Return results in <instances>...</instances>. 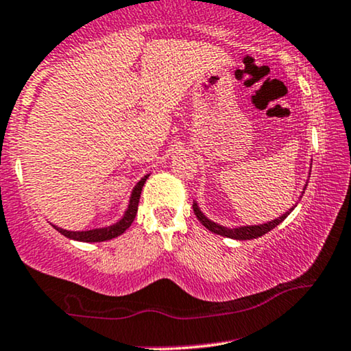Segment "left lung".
Instances as JSON below:
<instances>
[{"label":"left lung","instance_id":"1","mask_svg":"<svg viewBox=\"0 0 351 351\" xmlns=\"http://www.w3.org/2000/svg\"><path fill=\"white\" fill-rule=\"evenodd\" d=\"M311 175V173H309ZM307 186V184H306ZM304 186V189H306ZM304 194V191H302ZM302 194L299 197H302ZM296 206H293L288 213H285L282 216H280L278 219H274V221H269V222H265V223H258V226H239V227H226V226H221V223L210 221V219L206 216L204 213H202L199 206H197V202L194 201L193 202V209H194V214H196V217L199 219V222L202 226L206 227V229H209L210 232H214V234L217 235H222V237H229V239H235V240H252V239H258L261 235H265L267 232H269L271 229H274L276 226H280V223L285 221L286 217L289 216V213L293 210Z\"/></svg>","mask_w":351,"mask_h":351}]
</instances>
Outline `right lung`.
Instances as JSON below:
<instances>
[{"label": "right lung", "mask_w": 351, "mask_h": 351, "mask_svg": "<svg viewBox=\"0 0 351 351\" xmlns=\"http://www.w3.org/2000/svg\"><path fill=\"white\" fill-rule=\"evenodd\" d=\"M147 178H149V175L143 176V178H141V181L135 184L132 189V194H130L129 197V204H128V209H125L124 216H122L116 223H112V226L99 227V229H91V230H65L62 229V227H57V226L53 227L60 232L62 235H65V237H69L71 240H78V242H104V240L119 237L121 234H124V232L129 229L130 223L134 222L135 216H137L138 199H141L142 188L143 184H145Z\"/></svg>", "instance_id": "obj_1"}]
</instances>
